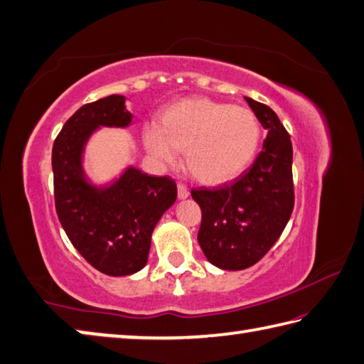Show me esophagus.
<instances>
[{
  "mask_svg": "<svg viewBox=\"0 0 364 364\" xmlns=\"http://www.w3.org/2000/svg\"><path fill=\"white\" fill-rule=\"evenodd\" d=\"M178 197H180L181 200H184V198L189 197V189L184 186L183 183H178Z\"/></svg>",
  "mask_w": 364,
  "mask_h": 364,
  "instance_id": "esophagus-1",
  "label": "esophagus"
}]
</instances>
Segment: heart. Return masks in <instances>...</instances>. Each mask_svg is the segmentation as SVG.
<instances>
[{
	"instance_id": "obj_1",
	"label": "heart",
	"mask_w": 364,
	"mask_h": 364,
	"mask_svg": "<svg viewBox=\"0 0 364 364\" xmlns=\"http://www.w3.org/2000/svg\"><path fill=\"white\" fill-rule=\"evenodd\" d=\"M262 131L246 107L188 99L170 107L162 124L149 123L144 144L159 166H173L184 149L186 166L203 183H224L254 159Z\"/></svg>"
}]
</instances>
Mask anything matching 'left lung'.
Masks as SVG:
<instances>
[{
    "instance_id": "8db88e82",
    "label": "left lung",
    "mask_w": 364,
    "mask_h": 364,
    "mask_svg": "<svg viewBox=\"0 0 364 364\" xmlns=\"http://www.w3.org/2000/svg\"><path fill=\"white\" fill-rule=\"evenodd\" d=\"M246 102L268 131L257 159L229 184L191 191L202 210L198 245L210 263L229 272L252 267L272 249L295 202L290 135L268 105Z\"/></svg>"
}]
</instances>
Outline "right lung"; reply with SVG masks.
I'll return each instance as SVG.
<instances>
[{
  "label": "right lung",
  "mask_w": 364,
  "mask_h": 364,
  "mask_svg": "<svg viewBox=\"0 0 364 364\" xmlns=\"http://www.w3.org/2000/svg\"><path fill=\"white\" fill-rule=\"evenodd\" d=\"M126 97L112 95L80 107L56 137L52 149L56 215L82 257L109 276H127L146 265L151 233L176 200L168 176L127 167L105 186L90 181L83 153L99 127H127L132 113Z\"/></svg>",
  "instance_id": "1"
}]
</instances>
